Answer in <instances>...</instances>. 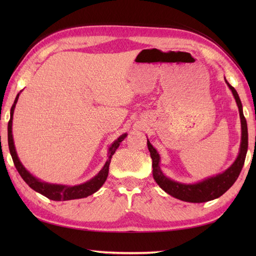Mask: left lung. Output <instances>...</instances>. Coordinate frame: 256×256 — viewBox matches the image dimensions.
Here are the masks:
<instances>
[{
    "instance_id": "8db88e82",
    "label": "left lung",
    "mask_w": 256,
    "mask_h": 256,
    "mask_svg": "<svg viewBox=\"0 0 256 256\" xmlns=\"http://www.w3.org/2000/svg\"><path fill=\"white\" fill-rule=\"evenodd\" d=\"M226 84L229 86L232 91V94L234 96L238 108V113H240L241 118V144H240V150H238V155L236 160L233 162V164L226 170L224 172H220L216 176H211L208 178H204V180H200L198 182L194 184H184L180 182H176L174 179H170L164 175L160 167V156L157 153V150L153 148V145L148 138V148L150 153L152 157V167H153V177L157 184L164 190L168 194L172 196L174 198H177L179 200L187 201V202H206V201H210L219 198L220 196L224 194L228 189H229L233 184L236 182L238 175L242 170V167L244 165V160H246V152H248V124L246 120L244 118L243 114V108L240 98L236 90L224 78Z\"/></svg>"
}]
</instances>
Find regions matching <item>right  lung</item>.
I'll list each match as a JSON object with an SVG mask.
<instances>
[{"mask_svg":"<svg viewBox=\"0 0 256 256\" xmlns=\"http://www.w3.org/2000/svg\"><path fill=\"white\" fill-rule=\"evenodd\" d=\"M20 94L16 96L12 108H10V118L8 125V140L10 153L13 158L14 165L20 175V177L24 179V182L28 184L32 189H34L36 192H40V194L45 196V197H47L48 199L55 200V201H66V200L86 198L88 197V196L98 192V190L102 187V184L106 180L108 174V166H110L113 154L116 153V150H118L120 144H121L122 140L126 138L128 134L126 133L122 134L121 136H118V138L114 140V142L111 144L110 148H108V160L106 162L104 166H103L102 170L98 172L94 178H91L90 180L80 184H76V186H67V184H50L46 182H42L40 179L32 176V174L26 170L24 165L20 162L18 153H16V150H15L13 134H12V123H13L14 108H15L16 103H18Z\"/></svg>","mask_w":256,"mask_h":256,"instance_id":"1","label":"right lung"}]
</instances>
